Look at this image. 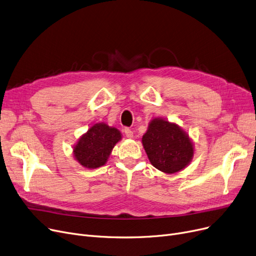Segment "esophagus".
<instances>
[{"mask_svg": "<svg viewBox=\"0 0 256 256\" xmlns=\"http://www.w3.org/2000/svg\"><path fill=\"white\" fill-rule=\"evenodd\" d=\"M124 135L128 138H132V136H134V132H132V130L130 128H124Z\"/></svg>", "mask_w": 256, "mask_h": 256, "instance_id": "34e87169", "label": "esophagus"}]
</instances>
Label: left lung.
<instances>
[{
  "mask_svg": "<svg viewBox=\"0 0 256 256\" xmlns=\"http://www.w3.org/2000/svg\"><path fill=\"white\" fill-rule=\"evenodd\" d=\"M142 143L150 163L166 174L183 170L194 154L192 143L185 132L176 124L163 119L150 122Z\"/></svg>",
  "mask_w": 256,
  "mask_h": 256,
  "instance_id": "obj_1",
  "label": "left lung"
}]
</instances>
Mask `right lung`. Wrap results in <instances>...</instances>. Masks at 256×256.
I'll list each match as a JSON object with an SVG mask.
<instances>
[{
	"label": "right lung",
	"mask_w": 256,
	"mask_h": 256,
	"mask_svg": "<svg viewBox=\"0 0 256 256\" xmlns=\"http://www.w3.org/2000/svg\"><path fill=\"white\" fill-rule=\"evenodd\" d=\"M121 139L120 132L104 124L90 128L74 148L76 160L86 168H96L106 164L115 144Z\"/></svg>",
	"instance_id": "right-lung-1"
}]
</instances>
